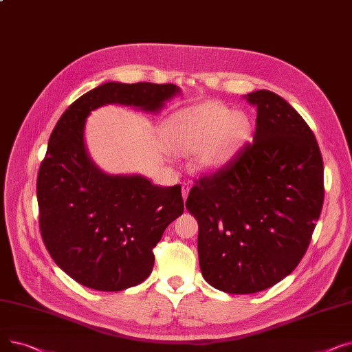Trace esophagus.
Masks as SVG:
<instances>
[{
  "label": "esophagus",
  "mask_w": 352,
  "mask_h": 352,
  "mask_svg": "<svg viewBox=\"0 0 352 352\" xmlns=\"http://www.w3.org/2000/svg\"><path fill=\"white\" fill-rule=\"evenodd\" d=\"M188 194H190V186H188V184H184V186H182V199L184 201H187Z\"/></svg>",
  "instance_id": "obj_1"
}]
</instances>
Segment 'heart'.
<instances>
[{"label": "heart", "instance_id": "b5f03b06", "mask_svg": "<svg viewBox=\"0 0 352 352\" xmlns=\"http://www.w3.org/2000/svg\"><path fill=\"white\" fill-rule=\"evenodd\" d=\"M251 135V121L243 111L206 102L175 113L164 129V141L174 154L198 151L204 171L223 168Z\"/></svg>", "mask_w": 352, "mask_h": 352}]
</instances>
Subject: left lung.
Listing matches in <instances>:
<instances>
[{"label": "left lung", "mask_w": 352, "mask_h": 352, "mask_svg": "<svg viewBox=\"0 0 352 352\" xmlns=\"http://www.w3.org/2000/svg\"><path fill=\"white\" fill-rule=\"evenodd\" d=\"M254 141L199 178L186 207L198 223L204 280L254 294L284 280L304 256L324 202V165L304 118L268 89L250 92Z\"/></svg>", "instance_id": "obj_1"}]
</instances>
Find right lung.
I'll list each match as a JSON object with an SVG mask.
<instances>
[{"label":"right lung","mask_w":352,"mask_h":352,"mask_svg":"<svg viewBox=\"0 0 352 352\" xmlns=\"http://www.w3.org/2000/svg\"><path fill=\"white\" fill-rule=\"evenodd\" d=\"M177 94L174 84L105 82L74 101L52 129L36 178L41 236L55 264L84 287L141 284L154 267L153 248L184 212L181 186L100 170L87 153L85 120L107 104L158 113Z\"/></svg>","instance_id":"obj_1"}]
</instances>
